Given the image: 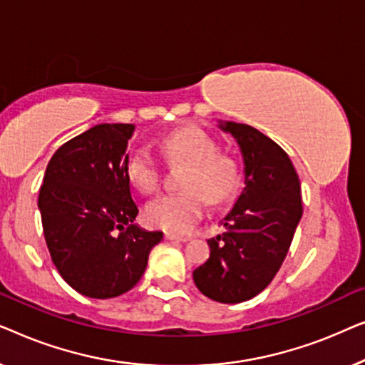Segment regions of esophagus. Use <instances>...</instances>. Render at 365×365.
<instances>
[{
	"label": "esophagus",
	"mask_w": 365,
	"mask_h": 365,
	"mask_svg": "<svg viewBox=\"0 0 365 365\" xmlns=\"http://www.w3.org/2000/svg\"><path fill=\"white\" fill-rule=\"evenodd\" d=\"M164 237H166L168 241H178V242H186L187 241L186 236H178V234H174V232H166V234H164Z\"/></svg>",
	"instance_id": "obj_1"
}]
</instances>
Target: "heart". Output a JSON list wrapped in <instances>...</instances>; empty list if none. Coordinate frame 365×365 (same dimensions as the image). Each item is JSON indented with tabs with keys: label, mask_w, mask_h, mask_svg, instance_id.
I'll use <instances>...</instances> for the list:
<instances>
[{
	"label": "heart",
	"mask_w": 365,
	"mask_h": 365,
	"mask_svg": "<svg viewBox=\"0 0 365 365\" xmlns=\"http://www.w3.org/2000/svg\"><path fill=\"white\" fill-rule=\"evenodd\" d=\"M161 149L171 163H186L182 192L164 194L146 206L144 216L154 227L182 234L187 232L204 212V199L209 204L227 201L236 191L239 176L236 163L217 153V144L204 129L181 126L161 139ZM129 181L144 194L158 191L161 166L148 148H134L126 159Z\"/></svg>",
	"instance_id": "obj_1"
}]
</instances>
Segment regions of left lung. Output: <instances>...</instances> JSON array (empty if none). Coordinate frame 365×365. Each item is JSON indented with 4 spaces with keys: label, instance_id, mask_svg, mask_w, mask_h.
Wrapping results in <instances>:
<instances>
[{
    "label": "left lung",
    "instance_id": "left-lung-1",
    "mask_svg": "<svg viewBox=\"0 0 365 365\" xmlns=\"http://www.w3.org/2000/svg\"><path fill=\"white\" fill-rule=\"evenodd\" d=\"M219 128L241 149L246 186L221 221L226 231L207 239L211 254L192 279L206 297L237 304L262 292L281 269L302 217L301 182L287 153L266 134L232 121Z\"/></svg>",
    "mask_w": 365,
    "mask_h": 365
}]
</instances>
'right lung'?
Segmentation results:
<instances>
[{
	"instance_id": "add662e5",
	"label": "right lung",
	"mask_w": 365,
	"mask_h": 365,
	"mask_svg": "<svg viewBox=\"0 0 365 365\" xmlns=\"http://www.w3.org/2000/svg\"><path fill=\"white\" fill-rule=\"evenodd\" d=\"M134 124H98L64 143L48 163L38 207L61 277L86 297L121 296L139 282L161 231L134 224L126 173Z\"/></svg>"
}]
</instances>
